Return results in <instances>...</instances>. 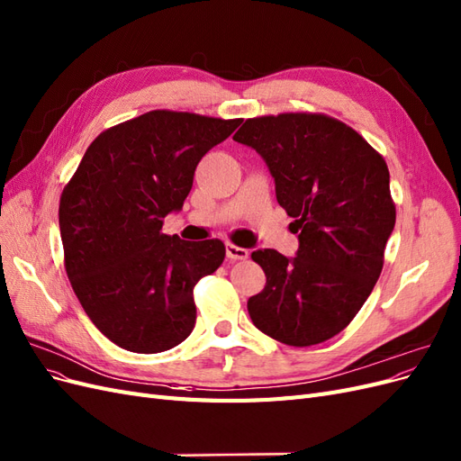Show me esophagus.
I'll return each mask as SVG.
<instances>
[{
  "mask_svg": "<svg viewBox=\"0 0 461 461\" xmlns=\"http://www.w3.org/2000/svg\"><path fill=\"white\" fill-rule=\"evenodd\" d=\"M227 258L230 261H242V259H248L249 252L246 248H240V246H234V244H227Z\"/></svg>",
  "mask_w": 461,
  "mask_h": 461,
  "instance_id": "1",
  "label": "esophagus"
}]
</instances>
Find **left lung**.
<instances>
[{
    "label": "left lung",
    "mask_w": 461,
    "mask_h": 461,
    "mask_svg": "<svg viewBox=\"0 0 461 461\" xmlns=\"http://www.w3.org/2000/svg\"><path fill=\"white\" fill-rule=\"evenodd\" d=\"M263 158L298 232L296 258L256 249L267 283L248 313L267 337L312 346L339 334L383 271L394 230L388 167L348 124L317 113L248 119L234 136Z\"/></svg>",
    "instance_id": "left-lung-1"
}]
</instances>
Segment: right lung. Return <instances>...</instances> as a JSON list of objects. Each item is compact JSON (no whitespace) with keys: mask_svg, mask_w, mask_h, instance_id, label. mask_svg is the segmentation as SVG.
<instances>
[{"mask_svg":"<svg viewBox=\"0 0 461 461\" xmlns=\"http://www.w3.org/2000/svg\"><path fill=\"white\" fill-rule=\"evenodd\" d=\"M242 119L149 111L88 146L59 202L65 269L105 337L136 354L171 350L196 323L194 285L225 259L221 240L163 234L194 171Z\"/></svg>","mask_w":461,"mask_h":461,"instance_id":"1","label":"right lung"}]
</instances>
